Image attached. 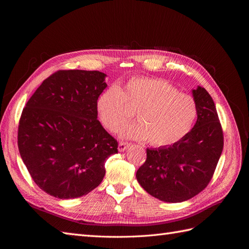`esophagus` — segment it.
Wrapping results in <instances>:
<instances>
[{"mask_svg":"<svg viewBox=\"0 0 249 249\" xmlns=\"http://www.w3.org/2000/svg\"><path fill=\"white\" fill-rule=\"evenodd\" d=\"M130 146V143H127V142H119L118 143V150L120 153L122 152H124V150Z\"/></svg>","mask_w":249,"mask_h":249,"instance_id":"34e87169","label":"esophagus"}]
</instances>
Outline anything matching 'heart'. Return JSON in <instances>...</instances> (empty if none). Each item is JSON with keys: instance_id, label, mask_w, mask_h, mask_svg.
<instances>
[{"instance_id": "heart-1", "label": "heart", "mask_w": 249, "mask_h": 249, "mask_svg": "<svg viewBox=\"0 0 249 249\" xmlns=\"http://www.w3.org/2000/svg\"><path fill=\"white\" fill-rule=\"evenodd\" d=\"M103 125L117 131L136 112L139 123L124 125L120 137L147 140L155 146H170L185 138L194 124L197 107L192 96L180 93L168 82L154 78H134L123 90L114 84L96 100Z\"/></svg>"}]
</instances>
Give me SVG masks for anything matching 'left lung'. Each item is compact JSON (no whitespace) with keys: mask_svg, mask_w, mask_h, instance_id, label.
Segmentation results:
<instances>
[{"mask_svg":"<svg viewBox=\"0 0 249 249\" xmlns=\"http://www.w3.org/2000/svg\"><path fill=\"white\" fill-rule=\"evenodd\" d=\"M197 120L187 136L170 146L146 149L137 170L140 186L165 202H182L210 183L223 148V134L215 104L205 88L192 89Z\"/></svg>","mask_w":249,"mask_h":249,"instance_id":"obj_1","label":"left lung"}]
</instances>
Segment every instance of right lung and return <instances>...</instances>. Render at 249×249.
<instances>
[{
    "label": "right lung",
    "instance_id": "obj_1",
    "mask_svg": "<svg viewBox=\"0 0 249 249\" xmlns=\"http://www.w3.org/2000/svg\"><path fill=\"white\" fill-rule=\"evenodd\" d=\"M107 74L59 71L44 80L22 110L19 154L36 185L60 199L78 198L99 186L117 141L97 120L96 100Z\"/></svg>",
    "mask_w": 249,
    "mask_h": 249
}]
</instances>
